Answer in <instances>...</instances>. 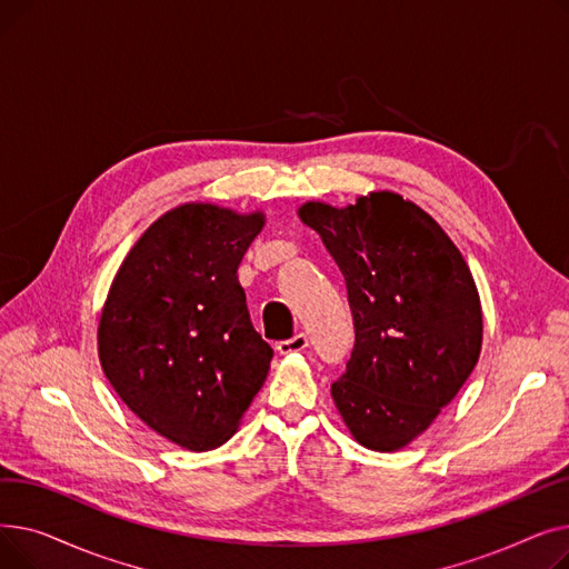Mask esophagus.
<instances>
[{
	"label": "esophagus",
	"mask_w": 569,
	"mask_h": 569,
	"mask_svg": "<svg viewBox=\"0 0 569 569\" xmlns=\"http://www.w3.org/2000/svg\"><path fill=\"white\" fill-rule=\"evenodd\" d=\"M307 346H309L307 335H295V337H290V339H286V341H279V343H277V350H279L281 355H290V352H302Z\"/></svg>",
	"instance_id": "34e87169"
}]
</instances>
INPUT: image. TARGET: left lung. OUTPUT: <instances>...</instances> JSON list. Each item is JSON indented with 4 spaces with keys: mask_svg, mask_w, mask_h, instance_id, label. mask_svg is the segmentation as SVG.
<instances>
[{
    "mask_svg": "<svg viewBox=\"0 0 569 569\" xmlns=\"http://www.w3.org/2000/svg\"><path fill=\"white\" fill-rule=\"evenodd\" d=\"M316 230L346 279L355 348L332 399L367 450L399 452L450 403L482 352V305L457 244L420 204L371 191L355 204L309 200Z\"/></svg>",
    "mask_w": 569,
    "mask_h": 569,
    "instance_id": "8db88e82",
    "label": "left lung"
}]
</instances>
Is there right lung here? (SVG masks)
<instances>
[{"instance_id":"right-lung-1","label":"right lung","mask_w":569,"mask_h":569,"mask_svg":"<svg viewBox=\"0 0 569 569\" xmlns=\"http://www.w3.org/2000/svg\"><path fill=\"white\" fill-rule=\"evenodd\" d=\"M264 212L184 202L149 226L101 309L99 362L129 410L191 452L223 445L267 378L237 267Z\"/></svg>"}]
</instances>
